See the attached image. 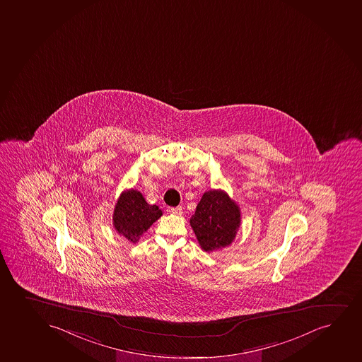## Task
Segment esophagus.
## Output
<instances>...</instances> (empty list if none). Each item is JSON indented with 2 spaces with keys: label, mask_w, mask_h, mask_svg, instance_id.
<instances>
[{
  "label": "esophagus",
  "mask_w": 362,
  "mask_h": 362,
  "mask_svg": "<svg viewBox=\"0 0 362 362\" xmlns=\"http://www.w3.org/2000/svg\"><path fill=\"white\" fill-rule=\"evenodd\" d=\"M170 212L172 214H175V216H182L183 214V209H182V206H178V207H172L170 209Z\"/></svg>",
  "instance_id": "1"
}]
</instances>
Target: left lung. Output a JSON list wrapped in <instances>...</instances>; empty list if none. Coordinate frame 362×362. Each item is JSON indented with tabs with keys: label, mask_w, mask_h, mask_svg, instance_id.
<instances>
[{
	"label": "left lung",
	"mask_w": 362,
	"mask_h": 362,
	"mask_svg": "<svg viewBox=\"0 0 362 362\" xmlns=\"http://www.w3.org/2000/svg\"><path fill=\"white\" fill-rule=\"evenodd\" d=\"M241 223V213L235 201L223 190L204 192L190 218L196 238L206 252L217 251L234 241Z\"/></svg>",
	"instance_id": "1"
}]
</instances>
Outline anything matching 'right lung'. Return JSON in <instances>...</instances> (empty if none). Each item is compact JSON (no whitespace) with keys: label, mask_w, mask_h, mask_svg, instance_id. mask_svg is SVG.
<instances>
[{"label":"right lung","mask_w":362,"mask_h":362,"mask_svg":"<svg viewBox=\"0 0 362 362\" xmlns=\"http://www.w3.org/2000/svg\"><path fill=\"white\" fill-rule=\"evenodd\" d=\"M161 216L162 211L156 204H148L141 192L129 189L119 195L112 221L119 235L136 243Z\"/></svg>","instance_id":"add662e5"}]
</instances>
